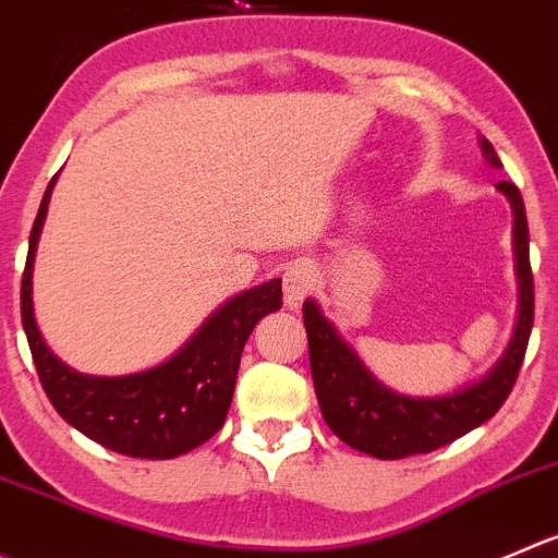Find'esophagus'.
I'll return each instance as SVG.
<instances>
[{
  "mask_svg": "<svg viewBox=\"0 0 558 558\" xmlns=\"http://www.w3.org/2000/svg\"><path fill=\"white\" fill-rule=\"evenodd\" d=\"M317 274L310 263H290L282 274V288H284V301L290 306H299L306 295L315 290Z\"/></svg>",
  "mask_w": 558,
  "mask_h": 558,
  "instance_id": "obj_1",
  "label": "esophagus"
}]
</instances>
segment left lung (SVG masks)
<instances>
[{"label":"left lung","instance_id":"obj_1","mask_svg":"<svg viewBox=\"0 0 558 558\" xmlns=\"http://www.w3.org/2000/svg\"><path fill=\"white\" fill-rule=\"evenodd\" d=\"M482 150L493 167H501L490 142L482 140ZM496 185L501 194H507L514 210L521 315H518L514 337L507 353L501 355V362L469 389H460L447 397H427V400L386 389L359 362V355L339 339L331 323L320 315L315 301L304 304L312 380H315L323 418L339 441L353 447L355 452L373 454L378 460H400L408 454H424L447 447L454 438L496 416V411L512 391L534 326V274L532 263H529V225L521 191L507 180Z\"/></svg>","mask_w":558,"mask_h":558}]
</instances>
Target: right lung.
<instances>
[{
	"instance_id": "right-lung-1",
	"label": "right lung",
	"mask_w": 558,
	"mask_h": 558,
	"mask_svg": "<svg viewBox=\"0 0 558 558\" xmlns=\"http://www.w3.org/2000/svg\"><path fill=\"white\" fill-rule=\"evenodd\" d=\"M51 185L54 180L46 189L32 225L21 279V323L44 391L68 424L111 452L145 460H169L191 452L225 424L243 344L259 317L282 306V279H270L227 301L183 350L147 373L123 378L73 373L46 348L32 312V259L49 208Z\"/></svg>"
}]
</instances>
